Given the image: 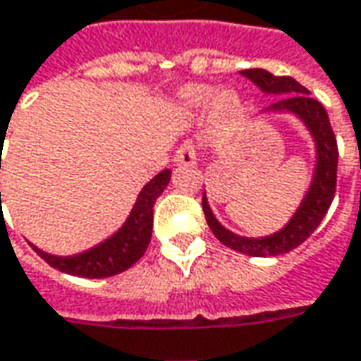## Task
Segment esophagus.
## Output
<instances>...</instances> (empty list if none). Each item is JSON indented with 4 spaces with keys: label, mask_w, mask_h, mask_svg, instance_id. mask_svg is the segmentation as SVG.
I'll use <instances>...</instances> for the list:
<instances>
[{
    "label": "esophagus",
    "mask_w": 361,
    "mask_h": 361,
    "mask_svg": "<svg viewBox=\"0 0 361 361\" xmlns=\"http://www.w3.org/2000/svg\"><path fill=\"white\" fill-rule=\"evenodd\" d=\"M173 161L178 166H191V164H195L197 161V146L191 140L183 142L180 148H178V152H176Z\"/></svg>",
    "instance_id": "obj_1"
}]
</instances>
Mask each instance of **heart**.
<instances>
[{
    "instance_id": "1",
    "label": "heart",
    "mask_w": 361,
    "mask_h": 361,
    "mask_svg": "<svg viewBox=\"0 0 361 361\" xmlns=\"http://www.w3.org/2000/svg\"><path fill=\"white\" fill-rule=\"evenodd\" d=\"M183 98L190 102V104H207L209 100H215L217 109L221 110H233L237 106V97L233 92H221L219 97H213V92L209 88L203 87H190L183 90Z\"/></svg>"
}]
</instances>
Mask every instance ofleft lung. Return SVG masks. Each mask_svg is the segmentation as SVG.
Masks as SVG:
<instances>
[{"mask_svg": "<svg viewBox=\"0 0 361 361\" xmlns=\"http://www.w3.org/2000/svg\"><path fill=\"white\" fill-rule=\"evenodd\" d=\"M243 77L252 80L267 94H284L264 112H290L302 120L304 126L312 134L316 146V168L310 188L304 195L300 207L296 209L293 219L284 225L281 231L269 237H241L215 219L207 197L203 193V213L213 235L233 251H239L249 257H276L296 249L304 243L324 219L330 203L336 193V171H338V146H336L334 130L330 126L328 112L324 106L308 94V88L296 82L293 77H274L264 68H247L241 71Z\"/></svg>", "mask_w": 361, "mask_h": 361, "instance_id": "left-lung-1", "label": "left lung"}]
</instances>
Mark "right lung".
I'll return each mask as SVG.
<instances>
[{
    "label": "right lung",
    "instance_id": "obj_1",
    "mask_svg": "<svg viewBox=\"0 0 361 361\" xmlns=\"http://www.w3.org/2000/svg\"><path fill=\"white\" fill-rule=\"evenodd\" d=\"M170 178L171 171L164 170L154 180H149L138 193V200L124 225L106 241L88 251L73 257H55L41 251L35 245L31 247L43 261L61 273L75 274L82 279H106L124 273L136 261H140V257L148 249L154 225V203L161 195V191L168 188Z\"/></svg>",
    "mask_w": 361,
    "mask_h": 361
}]
</instances>
